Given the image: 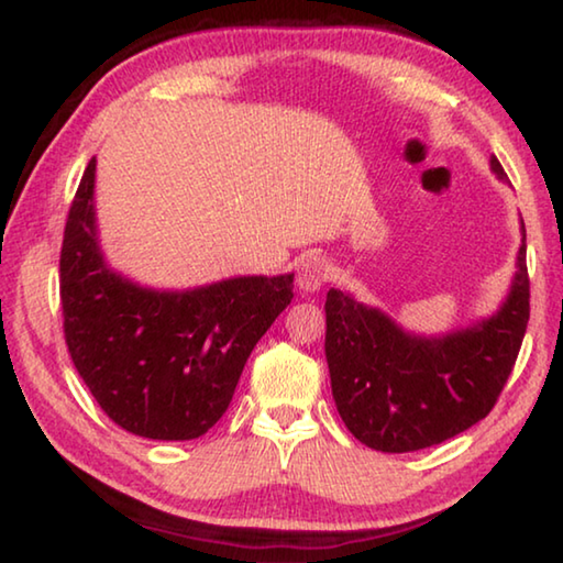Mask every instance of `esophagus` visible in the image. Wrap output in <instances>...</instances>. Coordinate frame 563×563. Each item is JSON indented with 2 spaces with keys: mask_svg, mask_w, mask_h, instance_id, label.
<instances>
[{
  "mask_svg": "<svg viewBox=\"0 0 563 563\" xmlns=\"http://www.w3.org/2000/svg\"><path fill=\"white\" fill-rule=\"evenodd\" d=\"M328 278L330 268L325 258H320V255H308V258H302V263L298 265V288L302 292L320 290L322 285L328 283Z\"/></svg>",
  "mask_w": 563,
  "mask_h": 563,
  "instance_id": "1",
  "label": "esophagus"
}]
</instances>
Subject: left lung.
<instances>
[{"label":"left lung","instance_id":"left-lung-1","mask_svg":"<svg viewBox=\"0 0 563 563\" xmlns=\"http://www.w3.org/2000/svg\"><path fill=\"white\" fill-rule=\"evenodd\" d=\"M492 170L507 178L497 158ZM529 322L527 231L497 316L442 338L409 335L377 308L330 288L325 357L338 412L377 452H415L456 437L492 412Z\"/></svg>","mask_w":563,"mask_h":563}]
</instances>
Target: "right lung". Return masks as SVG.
<instances>
[{"label": "right lung", "instance_id": "right-lung-1", "mask_svg": "<svg viewBox=\"0 0 563 563\" xmlns=\"http://www.w3.org/2000/svg\"><path fill=\"white\" fill-rule=\"evenodd\" d=\"M89 161L59 258L64 338L76 373L113 422L148 440H196L223 417L265 330L292 300L290 275L148 290L103 263Z\"/></svg>", "mask_w": 563, "mask_h": 563}]
</instances>
